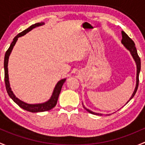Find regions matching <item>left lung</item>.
Here are the masks:
<instances>
[{
	"instance_id": "left-lung-1",
	"label": "left lung",
	"mask_w": 145,
	"mask_h": 145,
	"mask_svg": "<svg viewBox=\"0 0 145 145\" xmlns=\"http://www.w3.org/2000/svg\"><path fill=\"white\" fill-rule=\"evenodd\" d=\"M121 35H122L121 42L123 43V44H124V46L126 47V49L130 51V52H131V54H132L134 60H135V63H136V65H137L136 86H135V90H134V92H133V93L132 96L131 97L130 100L128 101V102H129V101H131V100L133 98L134 95H135V93H136L137 90H138V84H139V74H140V68H141V61H140V59L139 56H138V52H137L136 47H135V43H134V42L132 40H131V38H130L129 37H128V35L126 33L124 32V31H121ZM83 107L85 109V110H86V111L89 112V113H91V114H95V115H100V116L103 115L102 114L95 113V112H93L91 111V110H88V109L86 108V107H85L84 105H83Z\"/></svg>"
}]
</instances>
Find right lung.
Segmentation results:
<instances>
[{"instance_id": "1", "label": "right lung", "mask_w": 145, "mask_h": 145, "mask_svg": "<svg viewBox=\"0 0 145 145\" xmlns=\"http://www.w3.org/2000/svg\"><path fill=\"white\" fill-rule=\"evenodd\" d=\"M44 24V23H36L35 24L31 25L30 27H28L27 29L24 30L22 32L19 33L17 35H16L14 37V38L13 39V41L12 42L11 44H10V47L8 48V50H7V52H5V59H4V70H5V87L6 90H7V93H8L9 96L13 100L14 103L17 104L20 107H22L24 110H26V111L31 112H45V111H49V110H52L53 107H54L56 106V103H57L58 98H59V95L60 94V92L61 91V88L63 83L65 82V79L60 80L57 84H56V86L54 88V90L53 94H52V97L50 100H49L47 102L41 104H35V105H31V104H27L26 103L23 102V101H20L19 99H18L17 97L14 95L13 92L12 91L11 88L10 86V82H9V77H8V70H7V63H8V59L9 56H10V53H11L13 47L15 44L16 42L18 39L19 37L22 36V35H24L25 34L27 33L28 32H29L30 31L33 29V28L37 27V26H42V25Z\"/></svg>"}]
</instances>
